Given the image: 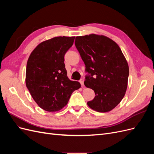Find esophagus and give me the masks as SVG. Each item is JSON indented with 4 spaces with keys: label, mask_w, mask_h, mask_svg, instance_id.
<instances>
[{
    "label": "esophagus",
    "mask_w": 154,
    "mask_h": 154,
    "mask_svg": "<svg viewBox=\"0 0 154 154\" xmlns=\"http://www.w3.org/2000/svg\"><path fill=\"white\" fill-rule=\"evenodd\" d=\"M80 83H81L82 87H84V80H80Z\"/></svg>",
    "instance_id": "esophagus-1"
}]
</instances>
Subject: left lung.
<instances>
[{
    "mask_svg": "<svg viewBox=\"0 0 154 154\" xmlns=\"http://www.w3.org/2000/svg\"><path fill=\"white\" fill-rule=\"evenodd\" d=\"M75 45L85 65V85L95 97L88 106L99 112L114 109L127 91L129 68L119 45L103 35L76 36Z\"/></svg>",
    "mask_w": 154,
    "mask_h": 154,
    "instance_id": "1",
    "label": "left lung"
}]
</instances>
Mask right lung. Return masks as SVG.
<instances>
[{"mask_svg":"<svg viewBox=\"0 0 154 154\" xmlns=\"http://www.w3.org/2000/svg\"><path fill=\"white\" fill-rule=\"evenodd\" d=\"M74 36H57L38 44L27 62L26 84L38 105L48 112L66 106L72 93L81 87L70 80L64 56L73 44Z\"/></svg>","mask_w":154,"mask_h":154,"instance_id":"1","label":"right lung"}]
</instances>
